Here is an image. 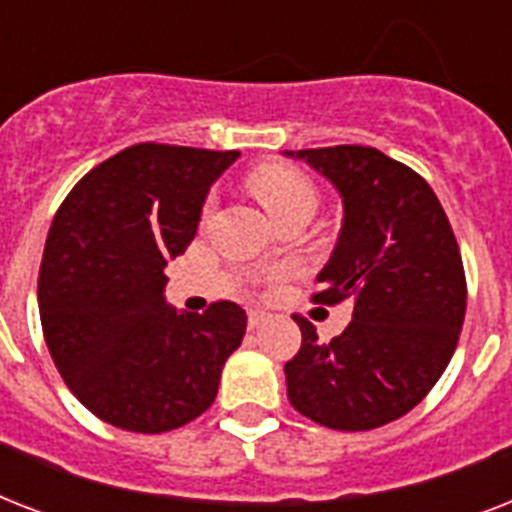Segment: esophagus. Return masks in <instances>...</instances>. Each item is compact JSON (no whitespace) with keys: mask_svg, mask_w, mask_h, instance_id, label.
I'll use <instances>...</instances> for the list:
<instances>
[{"mask_svg":"<svg viewBox=\"0 0 512 512\" xmlns=\"http://www.w3.org/2000/svg\"><path fill=\"white\" fill-rule=\"evenodd\" d=\"M265 319H268V313L265 311H249V319H247L249 329H257L260 324H265Z\"/></svg>","mask_w":512,"mask_h":512,"instance_id":"esophagus-1","label":"esophagus"}]
</instances>
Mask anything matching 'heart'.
Segmentation results:
<instances>
[{
    "instance_id": "heart-1",
    "label": "heart",
    "mask_w": 512,
    "mask_h": 512,
    "mask_svg": "<svg viewBox=\"0 0 512 512\" xmlns=\"http://www.w3.org/2000/svg\"><path fill=\"white\" fill-rule=\"evenodd\" d=\"M249 188L255 193L271 217L287 215L292 209H316V188L303 172L284 167V164H268L260 167L249 177Z\"/></svg>"
}]
</instances>
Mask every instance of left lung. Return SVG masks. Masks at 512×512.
Instances as JSON below:
<instances>
[{"mask_svg":"<svg viewBox=\"0 0 512 512\" xmlns=\"http://www.w3.org/2000/svg\"><path fill=\"white\" fill-rule=\"evenodd\" d=\"M327 177L342 199L340 239L316 276V303H353L345 332L284 364L289 404L335 430H372L420 404L452 361L465 319V271L436 193L377 148L284 151Z\"/></svg>","mask_w":512,"mask_h":512,"instance_id":"left-lung-1","label":"left lung"}]
</instances>
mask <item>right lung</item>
<instances>
[{"instance_id": "right-lung-1", "label": "right lung", "mask_w": 512, "mask_h": 512, "mask_svg": "<svg viewBox=\"0 0 512 512\" xmlns=\"http://www.w3.org/2000/svg\"><path fill=\"white\" fill-rule=\"evenodd\" d=\"M239 151L124 148L74 185L50 225L39 316L50 356L79 401L108 425L164 433L212 406L247 313L167 303V260L196 236L201 207Z\"/></svg>"}]
</instances>
